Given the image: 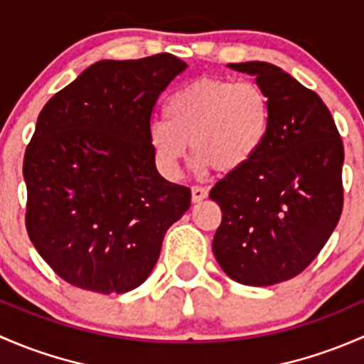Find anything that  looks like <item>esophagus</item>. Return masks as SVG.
I'll use <instances>...</instances> for the list:
<instances>
[{"mask_svg":"<svg viewBox=\"0 0 364 364\" xmlns=\"http://www.w3.org/2000/svg\"><path fill=\"white\" fill-rule=\"evenodd\" d=\"M191 194H193V201L194 203H198V201L205 200V198L208 196V189L203 186H193V189H191Z\"/></svg>","mask_w":364,"mask_h":364,"instance_id":"1","label":"esophagus"}]
</instances>
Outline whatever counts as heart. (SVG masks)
Returning a JSON list of instances; mask_svg holds the SVG:
<instances>
[{"label": "heart", "mask_w": 364, "mask_h": 364, "mask_svg": "<svg viewBox=\"0 0 364 364\" xmlns=\"http://www.w3.org/2000/svg\"><path fill=\"white\" fill-rule=\"evenodd\" d=\"M164 117L151 122L149 141L166 177H177L189 144L196 166L233 173L264 145L272 101L257 82L203 77L171 92Z\"/></svg>", "instance_id": "1"}]
</instances>
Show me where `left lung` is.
Masks as SVG:
<instances>
[{"label": "left lung", "instance_id": "left-lung-1", "mask_svg": "<svg viewBox=\"0 0 364 364\" xmlns=\"http://www.w3.org/2000/svg\"><path fill=\"white\" fill-rule=\"evenodd\" d=\"M256 77L272 101V127L250 163L210 191L223 212L212 249L245 286H273L299 275L338 224L343 208V144L317 92L279 66L231 63Z\"/></svg>", "mask_w": 364, "mask_h": 364}]
</instances>
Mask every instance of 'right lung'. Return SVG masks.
I'll return each instance as SVG.
<instances>
[{"instance_id": "obj_1", "label": "right lung", "mask_w": 364, "mask_h": 364, "mask_svg": "<svg viewBox=\"0 0 364 364\" xmlns=\"http://www.w3.org/2000/svg\"><path fill=\"white\" fill-rule=\"evenodd\" d=\"M186 68L173 54L98 61L45 103L26 147V230L63 280L100 294L145 282L191 189L149 141L156 101Z\"/></svg>"}]
</instances>
